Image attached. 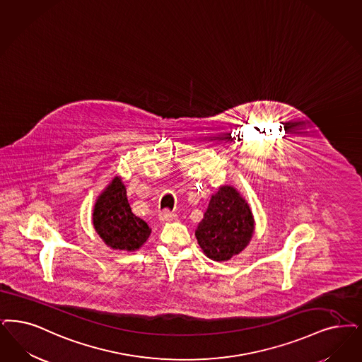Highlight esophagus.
I'll use <instances>...</instances> for the list:
<instances>
[{
  "label": "esophagus",
  "mask_w": 362,
  "mask_h": 362,
  "mask_svg": "<svg viewBox=\"0 0 362 362\" xmlns=\"http://www.w3.org/2000/svg\"><path fill=\"white\" fill-rule=\"evenodd\" d=\"M159 218L161 222H171V221L176 219V216H175L174 213H171L170 210H163L160 213Z\"/></svg>",
  "instance_id": "esophagus-1"
}]
</instances>
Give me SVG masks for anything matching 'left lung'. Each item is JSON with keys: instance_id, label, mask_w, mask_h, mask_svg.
Instances as JSON below:
<instances>
[{"instance_id": "obj_1", "label": "left lung", "mask_w": 362, "mask_h": 362, "mask_svg": "<svg viewBox=\"0 0 362 362\" xmlns=\"http://www.w3.org/2000/svg\"><path fill=\"white\" fill-rule=\"evenodd\" d=\"M255 221L245 199L230 186L216 192L195 230L203 253L214 261H226L245 247Z\"/></svg>"}]
</instances>
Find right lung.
I'll use <instances>...</instances> for the list:
<instances>
[{"label": "right lung", "instance_id": "1", "mask_svg": "<svg viewBox=\"0 0 362 362\" xmlns=\"http://www.w3.org/2000/svg\"><path fill=\"white\" fill-rule=\"evenodd\" d=\"M93 222L106 245L118 250H136L151 234L146 222L132 213L127 189L118 177L97 199Z\"/></svg>", "mask_w": 362, "mask_h": 362}]
</instances>
